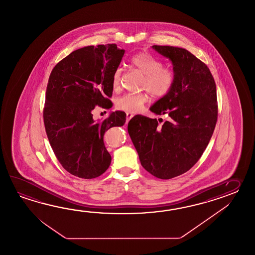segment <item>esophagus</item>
I'll list each match as a JSON object with an SVG mask.
<instances>
[{
  "mask_svg": "<svg viewBox=\"0 0 255 255\" xmlns=\"http://www.w3.org/2000/svg\"><path fill=\"white\" fill-rule=\"evenodd\" d=\"M133 117H134V115L132 114V113H129V112L127 113V120H128V121H129Z\"/></svg>",
  "mask_w": 255,
  "mask_h": 255,
  "instance_id": "esophagus-1",
  "label": "esophagus"
}]
</instances>
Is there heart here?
<instances>
[{"mask_svg": "<svg viewBox=\"0 0 255 255\" xmlns=\"http://www.w3.org/2000/svg\"><path fill=\"white\" fill-rule=\"evenodd\" d=\"M130 65L144 75L141 87L146 89L153 98H160L167 96L173 87L175 76L170 69L162 67L161 61L151 54L141 52L134 54L129 60ZM122 69L119 67L112 76V87L118 90L120 87ZM148 101L146 93L126 94L116 100V108L122 111L136 113Z\"/></svg>", "mask_w": 255, "mask_h": 255, "instance_id": "b5f03b06", "label": "heart"}]
</instances>
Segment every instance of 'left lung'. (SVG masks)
<instances>
[{
  "mask_svg": "<svg viewBox=\"0 0 255 255\" xmlns=\"http://www.w3.org/2000/svg\"><path fill=\"white\" fill-rule=\"evenodd\" d=\"M173 66V87L150 107L169 120L158 125L156 119L135 116L128 130L143 168L158 179H169L187 172L206 149L218 116L216 85L204 63L188 50L153 45Z\"/></svg>",
  "mask_w": 255,
  "mask_h": 255,
  "instance_id": "obj_1",
  "label": "left lung"
}]
</instances>
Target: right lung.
<instances>
[{"mask_svg":"<svg viewBox=\"0 0 255 255\" xmlns=\"http://www.w3.org/2000/svg\"><path fill=\"white\" fill-rule=\"evenodd\" d=\"M124 54L114 43L77 49L61 60L49 76L45 131L63 168L78 178L99 177L111 163L104 135L110 128L125 124V112H111L103 121H96L92 110L98 105L112 108V76Z\"/></svg>","mask_w":255,"mask_h":255,"instance_id":"obj_1","label":"right lung"}]
</instances>
